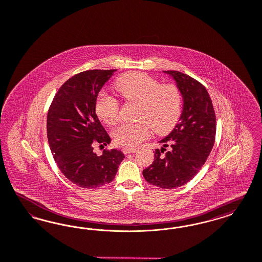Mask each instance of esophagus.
Returning <instances> with one entry per match:
<instances>
[{"label":"esophagus","mask_w":262,"mask_h":262,"mask_svg":"<svg viewBox=\"0 0 262 262\" xmlns=\"http://www.w3.org/2000/svg\"><path fill=\"white\" fill-rule=\"evenodd\" d=\"M135 152H136V148H124L123 149V153L126 154V155L129 153H135Z\"/></svg>","instance_id":"obj_1"}]
</instances>
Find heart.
<instances>
[{
	"mask_svg": "<svg viewBox=\"0 0 262 262\" xmlns=\"http://www.w3.org/2000/svg\"><path fill=\"white\" fill-rule=\"evenodd\" d=\"M115 89L127 101L138 102L136 123H125L113 130V138L120 146L134 148L146 140L153 128L157 135L170 132L177 124L182 109V95L172 83L160 84L159 80L142 72H128L118 78ZM98 117L112 126L119 120L117 99L100 92L95 102Z\"/></svg>",
	"mask_w": 262,
	"mask_h": 262,
	"instance_id": "1",
	"label": "heart"
}]
</instances>
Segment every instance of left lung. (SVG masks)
Wrapping results in <instances>:
<instances>
[{
    "mask_svg": "<svg viewBox=\"0 0 262 262\" xmlns=\"http://www.w3.org/2000/svg\"><path fill=\"white\" fill-rule=\"evenodd\" d=\"M164 72L177 83L184 106L179 123L160 141L163 147L155 150L153 163L145 168L143 176L158 188L175 189L191 180L206 162L215 143L216 115L200 82L177 71Z\"/></svg>",
    "mask_w": 262,
    "mask_h": 262,
    "instance_id": "8db88e82",
    "label": "left lung"
}]
</instances>
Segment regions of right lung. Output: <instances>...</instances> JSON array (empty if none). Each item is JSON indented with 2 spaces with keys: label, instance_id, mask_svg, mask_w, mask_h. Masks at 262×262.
Wrapping results in <instances>:
<instances>
[{
  "label": "right lung",
  "instance_id": "1",
  "mask_svg": "<svg viewBox=\"0 0 262 262\" xmlns=\"http://www.w3.org/2000/svg\"><path fill=\"white\" fill-rule=\"evenodd\" d=\"M116 70L79 72L56 93L47 114V138L55 162L63 175L83 189H96L115 178L125 156L105 149L97 156L94 145L110 143L96 114L95 102Z\"/></svg>",
  "mask_w": 262,
  "mask_h": 262
}]
</instances>
